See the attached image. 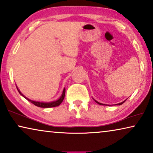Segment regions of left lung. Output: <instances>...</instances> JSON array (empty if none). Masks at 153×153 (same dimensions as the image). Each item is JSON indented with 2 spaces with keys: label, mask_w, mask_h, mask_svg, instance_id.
Wrapping results in <instances>:
<instances>
[{
  "label": "left lung",
  "mask_w": 153,
  "mask_h": 153,
  "mask_svg": "<svg viewBox=\"0 0 153 153\" xmlns=\"http://www.w3.org/2000/svg\"><path fill=\"white\" fill-rule=\"evenodd\" d=\"M125 101H126V100L123 101V102H120V103H118V104H117V105H122V104H123V102H125ZM95 102H97V103H98V104H99V105H107L102 104V103H100V102H98V101H96V100H95Z\"/></svg>",
  "instance_id": "left-lung-1"
}]
</instances>
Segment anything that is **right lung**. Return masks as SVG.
I'll use <instances>...</instances> for the list:
<instances>
[{
	"label": "right lung",
	"instance_id": "obj_1",
	"mask_svg": "<svg viewBox=\"0 0 153 153\" xmlns=\"http://www.w3.org/2000/svg\"><path fill=\"white\" fill-rule=\"evenodd\" d=\"M16 88H17V90H18V91L19 92V94H20L21 96H23V97H24L25 99H27V100L30 101V102L33 103V104H34V105H36V106L39 107H42V108H48V107H54L59 106V105L61 104V103L62 102V101H63V100H64V96H65V91H66L65 88H64L63 90V92H62V96H60V98L58 99V100L53 101V102H38V101H34V100H30V99L25 97V96L23 95V94H21V92L19 91L18 87H16Z\"/></svg>",
	"mask_w": 153,
	"mask_h": 153
}]
</instances>
